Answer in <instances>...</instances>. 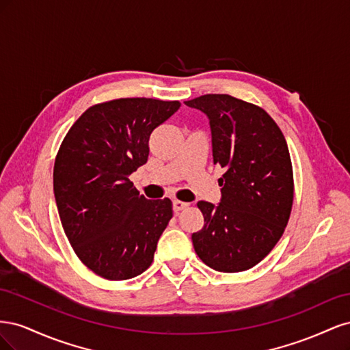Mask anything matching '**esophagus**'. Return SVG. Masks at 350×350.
I'll use <instances>...</instances> for the list:
<instances>
[{
    "mask_svg": "<svg viewBox=\"0 0 350 350\" xmlns=\"http://www.w3.org/2000/svg\"><path fill=\"white\" fill-rule=\"evenodd\" d=\"M188 207V203H184V201H179V200H174V211L175 213H179V211L184 210Z\"/></svg>",
    "mask_w": 350,
    "mask_h": 350,
    "instance_id": "34e87169",
    "label": "esophagus"
}]
</instances>
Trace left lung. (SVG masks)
<instances>
[{
    "instance_id": "8db88e82",
    "label": "left lung",
    "mask_w": 350,
    "mask_h": 350,
    "mask_svg": "<svg viewBox=\"0 0 350 350\" xmlns=\"http://www.w3.org/2000/svg\"><path fill=\"white\" fill-rule=\"evenodd\" d=\"M210 120L213 162L219 178L217 206L198 201L204 226L193 234L200 260L224 273L258 264L282 238L293 204V171L288 143L262 108L229 94L185 100Z\"/></svg>"
}]
</instances>
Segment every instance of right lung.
<instances>
[{
  "mask_svg": "<svg viewBox=\"0 0 350 350\" xmlns=\"http://www.w3.org/2000/svg\"><path fill=\"white\" fill-rule=\"evenodd\" d=\"M179 107L147 98L93 105L59 146L54 194L61 224L80 261L103 279L126 280L149 269L172 219L171 200H147L129 176L147 162L153 130Z\"/></svg>",
  "mask_w": 350,
  "mask_h": 350,
  "instance_id": "right-lung-1",
  "label": "right lung"
}]
</instances>
